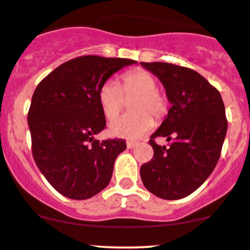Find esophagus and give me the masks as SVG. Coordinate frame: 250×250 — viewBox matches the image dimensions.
<instances>
[{"instance_id": "1", "label": "esophagus", "mask_w": 250, "mask_h": 250, "mask_svg": "<svg viewBox=\"0 0 250 250\" xmlns=\"http://www.w3.org/2000/svg\"><path fill=\"white\" fill-rule=\"evenodd\" d=\"M137 142H127V147L128 149H133L134 146H137Z\"/></svg>"}]
</instances>
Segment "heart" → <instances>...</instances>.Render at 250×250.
<instances>
[{"label":"heart","instance_id":"obj_1","mask_svg":"<svg viewBox=\"0 0 250 250\" xmlns=\"http://www.w3.org/2000/svg\"><path fill=\"white\" fill-rule=\"evenodd\" d=\"M122 84L108 79L98 91V100L106 118H115L125 105V96L137 95L130 108L134 112L116 118L110 125L113 134L123 138H140L154 127V118L164 120L168 111V99L157 89V82L145 69H132L121 77Z\"/></svg>","mask_w":250,"mask_h":250}]
</instances>
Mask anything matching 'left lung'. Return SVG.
<instances>
[{
	"mask_svg": "<svg viewBox=\"0 0 250 250\" xmlns=\"http://www.w3.org/2000/svg\"><path fill=\"white\" fill-rule=\"evenodd\" d=\"M157 76L172 104L166 120L150 137L154 156L140 167L144 187L156 197L176 200L192 194L211 174L227 132L219 90L198 72L165 62H142ZM166 137L171 144L154 142Z\"/></svg>",
	"mask_w": 250,
	"mask_h": 250,
	"instance_id": "left-lung-1",
	"label": "left lung"
}]
</instances>
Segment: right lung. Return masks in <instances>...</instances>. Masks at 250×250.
<instances>
[{"label": "right lung", "mask_w": 250, "mask_h": 250, "mask_svg": "<svg viewBox=\"0 0 250 250\" xmlns=\"http://www.w3.org/2000/svg\"><path fill=\"white\" fill-rule=\"evenodd\" d=\"M132 63L127 58L79 56L36 86L28 112L31 152L48 183L64 197L89 199L110 183L116 157L127 145L121 138L94 139L106 128L98 91Z\"/></svg>", "instance_id": "1"}]
</instances>
